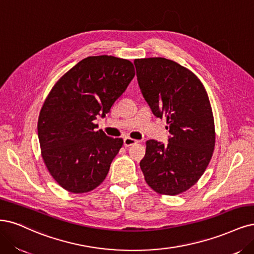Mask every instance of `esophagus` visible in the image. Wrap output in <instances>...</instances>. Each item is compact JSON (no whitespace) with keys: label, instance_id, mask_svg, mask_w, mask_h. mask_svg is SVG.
I'll return each instance as SVG.
<instances>
[{"label":"esophagus","instance_id":"obj_1","mask_svg":"<svg viewBox=\"0 0 254 254\" xmlns=\"http://www.w3.org/2000/svg\"><path fill=\"white\" fill-rule=\"evenodd\" d=\"M137 141L134 138H131V137H125L124 138V146L125 147H129V146H132L134 144H136Z\"/></svg>","mask_w":254,"mask_h":254}]
</instances>
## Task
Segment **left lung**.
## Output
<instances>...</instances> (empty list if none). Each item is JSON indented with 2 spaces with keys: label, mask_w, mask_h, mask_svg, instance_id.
Here are the masks:
<instances>
[{
  "label": "left lung",
  "mask_w": 254,
  "mask_h": 254,
  "mask_svg": "<svg viewBox=\"0 0 254 254\" xmlns=\"http://www.w3.org/2000/svg\"><path fill=\"white\" fill-rule=\"evenodd\" d=\"M139 89L153 115L166 118L168 144L146 142L139 163L145 181L165 195L183 193L203 176L215 146L208 94L189 69L165 58L134 60Z\"/></svg>",
  "instance_id": "8db88e82"
}]
</instances>
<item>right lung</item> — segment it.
<instances>
[{
	"mask_svg": "<svg viewBox=\"0 0 254 254\" xmlns=\"http://www.w3.org/2000/svg\"><path fill=\"white\" fill-rule=\"evenodd\" d=\"M133 64L112 56L88 57L52 87L38 120L43 161L59 185L71 193L97 188L107 177L123 139L95 131L134 77Z\"/></svg>",
	"mask_w": 254,
	"mask_h": 254,
	"instance_id": "add662e5",
	"label": "right lung"
}]
</instances>
